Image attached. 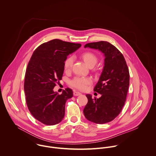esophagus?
<instances>
[{
	"instance_id": "1",
	"label": "esophagus",
	"mask_w": 156,
	"mask_h": 156,
	"mask_svg": "<svg viewBox=\"0 0 156 156\" xmlns=\"http://www.w3.org/2000/svg\"><path fill=\"white\" fill-rule=\"evenodd\" d=\"M81 94L80 92H76V91H74V92H73V95H74V96H79V95H80Z\"/></svg>"
}]
</instances>
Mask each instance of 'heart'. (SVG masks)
<instances>
[{"label":"heart","mask_w":156,"mask_h":156,"mask_svg":"<svg viewBox=\"0 0 156 156\" xmlns=\"http://www.w3.org/2000/svg\"><path fill=\"white\" fill-rule=\"evenodd\" d=\"M81 58L90 67H92L98 62V57L95 54L90 51H86L83 52L81 55ZM73 57H69L65 59L63 62V67L65 71H69L73 65ZM92 81L90 78L89 77H80L76 76L72 79L69 84L77 89L84 90L87 86L92 83Z\"/></svg>","instance_id":"obj_1"}]
</instances>
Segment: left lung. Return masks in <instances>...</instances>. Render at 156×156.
Here are the masks:
<instances>
[{
  "mask_svg": "<svg viewBox=\"0 0 156 156\" xmlns=\"http://www.w3.org/2000/svg\"><path fill=\"white\" fill-rule=\"evenodd\" d=\"M99 49L104 54V67L94 92L97 99L86 94L88 102L83 112L89 121L99 124L112 121L121 113L126 101L129 84L128 67L122 54L108 41L86 44L84 48Z\"/></svg>",
  "mask_w": 156,
  "mask_h": 156,
  "instance_id": "8db88e82",
  "label": "left lung"
}]
</instances>
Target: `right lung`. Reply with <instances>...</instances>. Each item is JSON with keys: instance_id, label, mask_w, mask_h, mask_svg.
I'll return each mask as SVG.
<instances>
[{"instance_id": "add662e5", "label": "right lung", "mask_w": 156, "mask_h": 156, "mask_svg": "<svg viewBox=\"0 0 156 156\" xmlns=\"http://www.w3.org/2000/svg\"><path fill=\"white\" fill-rule=\"evenodd\" d=\"M81 46L80 43L54 39L40 44L32 55L25 73L24 90L29 111L43 124H58L64 116L66 102L73 96V91L66 88L58 94L53 89L62 79L67 56Z\"/></svg>"}]
</instances>
